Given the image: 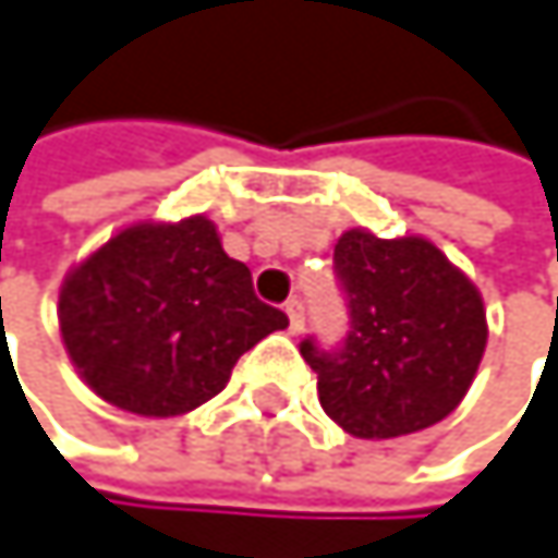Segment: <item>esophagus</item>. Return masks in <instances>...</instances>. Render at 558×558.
Masks as SVG:
<instances>
[{"label": "esophagus", "mask_w": 558, "mask_h": 558, "mask_svg": "<svg viewBox=\"0 0 558 558\" xmlns=\"http://www.w3.org/2000/svg\"><path fill=\"white\" fill-rule=\"evenodd\" d=\"M284 311H288V317H291V333H301V330H304V304H301L298 298H291V301L284 304Z\"/></svg>", "instance_id": "obj_1"}]
</instances>
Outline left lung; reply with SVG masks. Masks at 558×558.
I'll use <instances>...</instances> for the list:
<instances>
[{
  "label": "left lung",
  "mask_w": 558,
  "mask_h": 558,
  "mask_svg": "<svg viewBox=\"0 0 558 558\" xmlns=\"http://www.w3.org/2000/svg\"><path fill=\"white\" fill-rule=\"evenodd\" d=\"M333 274L350 330L333 350L314 337L301 343L324 413L361 440L453 413L486 350V311L470 277L423 238L387 241L361 228L337 241Z\"/></svg>",
  "instance_id": "obj_1"
}]
</instances>
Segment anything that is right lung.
I'll return each mask as SVG.
<instances>
[{
	"label": "right lung",
	"mask_w": 558,
	"mask_h": 558,
	"mask_svg": "<svg viewBox=\"0 0 558 558\" xmlns=\"http://www.w3.org/2000/svg\"><path fill=\"white\" fill-rule=\"evenodd\" d=\"M59 327L82 380L138 416H178L225 390L238 356L288 314L257 301L215 225H132L62 284Z\"/></svg>",
	"instance_id": "1"
}]
</instances>
